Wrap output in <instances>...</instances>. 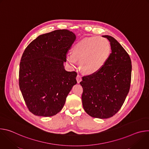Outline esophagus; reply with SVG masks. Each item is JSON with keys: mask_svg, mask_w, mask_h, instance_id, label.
<instances>
[{"mask_svg": "<svg viewBox=\"0 0 149 149\" xmlns=\"http://www.w3.org/2000/svg\"><path fill=\"white\" fill-rule=\"evenodd\" d=\"M76 79H77V82H78V83H79V82L82 81L81 76L80 75H79V74H78V75H77Z\"/></svg>", "mask_w": 149, "mask_h": 149, "instance_id": "1", "label": "esophagus"}]
</instances>
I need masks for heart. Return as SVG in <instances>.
<instances>
[{"mask_svg": "<svg viewBox=\"0 0 149 149\" xmlns=\"http://www.w3.org/2000/svg\"><path fill=\"white\" fill-rule=\"evenodd\" d=\"M109 41L101 37H90L77 43L73 48L72 54L67 55V61L72 67L79 61L81 70L87 75L99 71L105 64L110 55Z\"/></svg>", "mask_w": 149, "mask_h": 149, "instance_id": "b5f03b06", "label": "heart"}]
</instances>
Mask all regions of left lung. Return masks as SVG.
I'll return each mask as SVG.
<instances>
[{"instance_id": "left-lung-1", "label": "left lung", "mask_w": 149, "mask_h": 149, "mask_svg": "<svg viewBox=\"0 0 149 149\" xmlns=\"http://www.w3.org/2000/svg\"><path fill=\"white\" fill-rule=\"evenodd\" d=\"M102 36L110 42L109 59L99 71L80 82L85 111L101 119L113 117L122 107L130 90L132 69L130 56L119 42L111 36Z\"/></svg>"}]
</instances>
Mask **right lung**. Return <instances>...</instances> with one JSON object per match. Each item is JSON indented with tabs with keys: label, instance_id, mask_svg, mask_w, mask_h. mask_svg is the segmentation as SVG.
I'll return each mask as SVG.
<instances>
[{
	"label": "right lung",
	"instance_id": "add662e5",
	"mask_svg": "<svg viewBox=\"0 0 149 149\" xmlns=\"http://www.w3.org/2000/svg\"><path fill=\"white\" fill-rule=\"evenodd\" d=\"M76 39L67 29L42 34L32 41L22 56L19 85L26 105L35 116L59 113L77 82L75 71H67L63 62Z\"/></svg>",
	"mask_w": 149,
	"mask_h": 149
}]
</instances>
